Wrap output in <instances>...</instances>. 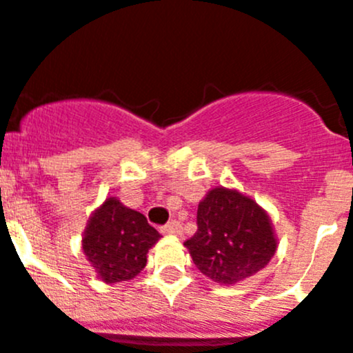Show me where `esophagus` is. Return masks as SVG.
I'll return each mask as SVG.
<instances>
[{
    "mask_svg": "<svg viewBox=\"0 0 353 353\" xmlns=\"http://www.w3.org/2000/svg\"><path fill=\"white\" fill-rule=\"evenodd\" d=\"M162 233H176L179 235L180 232H182V226H180L179 221H171V223L164 224V226L161 228Z\"/></svg>",
    "mask_w": 353,
    "mask_h": 353,
    "instance_id": "esophagus-1",
    "label": "esophagus"
}]
</instances>
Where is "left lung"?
I'll use <instances>...</instances> for the list:
<instances>
[{
  "label": "left lung",
  "instance_id": "8db88e82",
  "mask_svg": "<svg viewBox=\"0 0 353 353\" xmlns=\"http://www.w3.org/2000/svg\"><path fill=\"white\" fill-rule=\"evenodd\" d=\"M198 232L183 242L192 261L221 285H235L272 260L277 248L272 224L256 201L224 187L199 203Z\"/></svg>",
  "mask_w": 353,
  "mask_h": 353
}]
</instances>
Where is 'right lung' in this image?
<instances>
[{
    "mask_svg": "<svg viewBox=\"0 0 353 353\" xmlns=\"http://www.w3.org/2000/svg\"><path fill=\"white\" fill-rule=\"evenodd\" d=\"M161 239L143 214L108 198L88 221L83 251L105 283L138 276L146 265V252Z\"/></svg>",
    "mask_w": 353,
    "mask_h": 353,
    "instance_id": "1",
    "label": "right lung"
}]
</instances>
